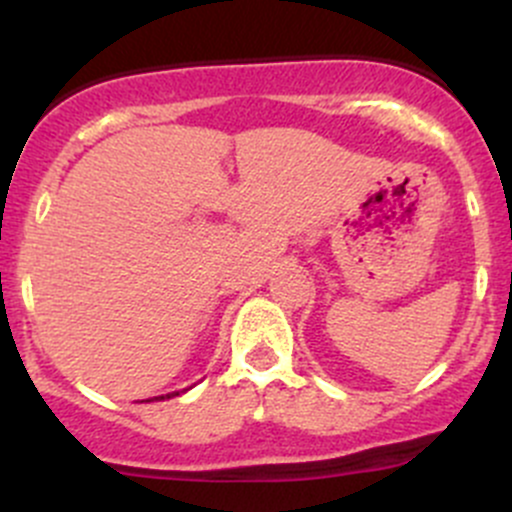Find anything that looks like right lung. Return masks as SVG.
Masks as SVG:
<instances>
[{
  "label": "right lung",
  "mask_w": 512,
  "mask_h": 512,
  "mask_svg": "<svg viewBox=\"0 0 512 512\" xmlns=\"http://www.w3.org/2000/svg\"><path fill=\"white\" fill-rule=\"evenodd\" d=\"M180 394V391H173V394H165V396H156V401L158 399H170V396H178ZM148 401H153V399H148Z\"/></svg>",
  "instance_id": "1"
}]
</instances>
